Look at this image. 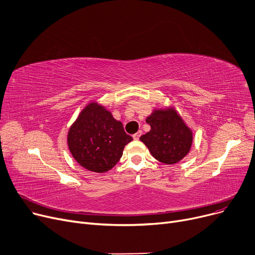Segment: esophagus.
Listing matches in <instances>:
<instances>
[{
  "label": "esophagus",
  "mask_w": 255,
  "mask_h": 255,
  "mask_svg": "<svg viewBox=\"0 0 255 255\" xmlns=\"http://www.w3.org/2000/svg\"><path fill=\"white\" fill-rule=\"evenodd\" d=\"M141 133H142V132L139 130L138 132H136V133H135V134H133V138H134L135 140L139 139V137H140V135H141Z\"/></svg>",
  "instance_id": "34e87169"
}]
</instances>
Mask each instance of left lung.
<instances>
[{
  "label": "left lung",
  "mask_w": 255,
  "mask_h": 255,
  "mask_svg": "<svg viewBox=\"0 0 255 255\" xmlns=\"http://www.w3.org/2000/svg\"><path fill=\"white\" fill-rule=\"evenodd\" d=\"M145 122L151 126V130L139 139L158 161L175 164L189 153L193 140L192 131L175 107L154 110Z\"/></svg>",
  "instance_id": "left-lung-1"
}]
</instances>
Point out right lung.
Here are the masks:
<instances>
[{
    "instance_id": "1",
    "label": "right lung",
    "mask_w": 255,
    "mask_h": 255,
    "mask_svg": "<svg viewBox=\"0 0 255 255\" xmlns=\"http://www.w3.org/2000/svg\"><path fill=\"white\" fill-rule=\"evenodd\" d=\"M133 138L123 124L97 102L89 103L71 125L67 136L70 153L79 165L94 172L112 169Z\"/></svg>"
}]
</instances>
